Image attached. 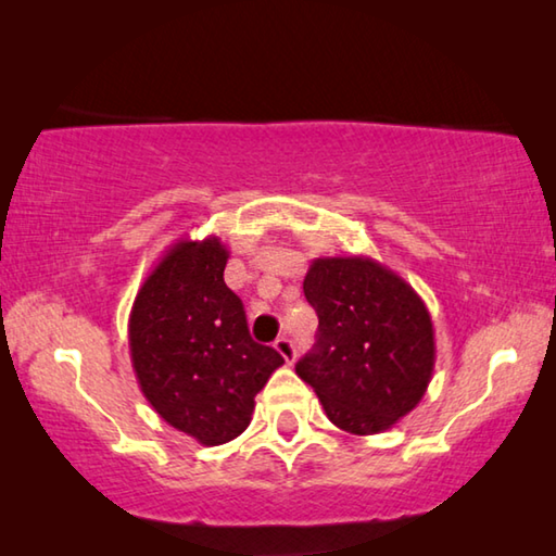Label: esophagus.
Wrapping results in <instances>:
<instances>
[{
  "mask_svg": "<svg viewBox=\"0 0 556 556\" xmlns=\"http://www.w3.org/2000/svg\"><path fill=\"white\" fill-rule=\"evenodd\" d=\"M275 348H277V353L285 357L287 363H291L296 357V345H294V341H291V338H287V336H281V338H277L275 341Z\"/></svg>",
  "mask_w": 556,
  "mask_h": 556,
  "instance_id": "obj_1",
  "label": "esophagus"
}]
</instances>
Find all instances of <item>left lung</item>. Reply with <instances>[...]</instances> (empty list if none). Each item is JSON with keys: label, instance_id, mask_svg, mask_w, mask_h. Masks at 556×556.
<instances>
[{"label": "left lung", "instance_id": "obj_1", "mask_svg": "<svg viewBox=\"0 0 556 556\" xmlns=\"http://www.w3.org/2000/svg\"><path fill=\"white\" fill-rule=\"evenodd\" d=\"M318 338L296 363L326 417L348 434L388 431L417 407L437 361L421 296L378 260L316 257L304 277Z\"/></svg>", "mask_w": 556, "mask_h": 556}]
</instances>
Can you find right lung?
<instances>
[{"mask_svg":"<svg viewBox=\"0 0 556 556\" xmlns=\"http://www.w3.org/2000/svg\"><path fill=\"white\" fill-rule=\"evenodd\" d=\"M220 238L176 240L139 287L129 314L131 368L166 425L203 446L248 429L257 392L279 365L252 341L240 296L223 279Z\"/></svg>","mask_w":556,"mask_h":556,"instance_id":"right-lung-1","label":"right lung"}]
</instances>
